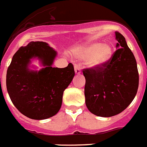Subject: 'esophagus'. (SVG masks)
<instances>
[{
    "label": "esophagus",
    "mask_w": 147,
    "mask_h": 147,
    "mask_svg": "<svg viewBox=\"0 0 147 147\" xmlns=\"http://www.w3.org/2000/svg\"><path fill=\"white\" fill-rule=\"evenodd\" d=\"M75 73L76 74H80L81 73V66L80 65H74Z\"/></svg>",
    "instance_id": "obj_1"
}]
</instances>
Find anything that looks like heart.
Masks as SVG:
<instances>
[{
    "mask_svg": "<svg viewBox=\"0 0 147 147\" xmlns=\"http://www.w3.org/2000/svg\"><path fill=\"white\" fill-rule=\"evenodd\" d=\"M113 49L110 44L92 43L82 47L80 55L82 59H88L91 67H100L106 64L112 56Z\"/></svg>",
    "mask_w": 147,
    "mask_h": 147,
    "instance_id": "b5f03b06",
    "label": "heart"
}]
</instances>
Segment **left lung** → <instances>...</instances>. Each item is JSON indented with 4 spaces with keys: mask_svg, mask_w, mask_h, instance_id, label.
I'll list each match as a JSON object with an SVG mask.
<instances>
[{
    "mask_svg": "<svg viewBox=\"0 0 147 147\" xmlns=\"http://www.w3.org/2000/svg\"><path fill=\"white\" fill-rule=\"evenodd\" d=\"M116 50L100 67L83 69L85 98L88 110L98 116L110 117L122 113L134 100L139 85L136 59L125 38L115 32Z\"/></svg>",
    "mask_w": 147,
    "mask_h": 147,
    "instance_id": "obj_1",
    "label": "left lung"
}]
</instances>
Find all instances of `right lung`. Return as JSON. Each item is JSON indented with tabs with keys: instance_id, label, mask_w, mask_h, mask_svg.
Masks as SVG:
<instances>
[{
	"instance_id": "1",
	"label": "right lung",
	"mask_w": 147,
	"mask_h": 147,
	"mask_svg": "<svg viewBox=\"0 0 147 147\" xmlns=\"http://www.w3.org/2000/svg\"><path fill=\"white\" fill-rule=\"evenodd\" d=\"M56 52L42 41H31L14 54L7 72V89L19 112L32 119L55 116L62 104L64 91L75 75L70 63L64 68L53 67ZM37 57L45 67L29 69L30 59Z\"/></svg>"
}]
</instances>
